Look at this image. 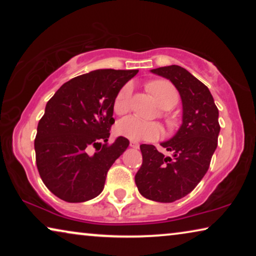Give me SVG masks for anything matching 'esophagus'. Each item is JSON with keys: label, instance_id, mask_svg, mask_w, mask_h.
I'll list each match as a JSON object with an SVG mask.
<instances>
[{"label": "esophagus", "instance_id": "obj_1", "mask_svg": "<svg viewBox=\"0 0 256 256\" xmlns=\"http://www.w3.org/2000/svg\"><path fill=\"white\" fill-rule=\"evenodd\" d=\"M129 146H132V148H135V149H138V142H135V141H130V143H129Z\"/></svg>", "mask_w": 256, "mask_h": 256}]
</instances>
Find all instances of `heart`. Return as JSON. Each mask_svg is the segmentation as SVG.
Here are the masks:
<instances>
[{
    "instance_id": "obj_1",
    "label": "heart",
    "mask_w": 256,
    "mask_h": 256,
    "mask_svg": "<svg viewBox=\"0 0 256 256\" xmlns=\"http://www.w3.org/2000/svg\"><path fill=\"white\" fill-rule=\"evenodd\" d=\"M148 90L155 96L157 102L164 110H171L178 104L180 96L177 90L172 84L166 80H156L148 84ZM132 100V87L126 85L118 90L115 96L113 108L114 112L118 115L126 114L130 110ZM168 127L172 129L174 127V121L169 116H164ZM116 132L124 138H127L132 141H146L152 142L158 140L163 134L162 126L157 122L143 121L141 118L135 116L126 118L121 120L116 126Z\"/></svg>"
}]
</instances>
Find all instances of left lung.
Instances as JSON below:
<instances>
[{
    "label": "left lung",
    "instance_id": "1",
    "mask_svg": "<svg viewBox=\"0 0 256 256\" xmlns=\"http://www.w3.org/2000/svg\"><path fill=\"white\" fill-rule=\"evenodd\" d=\"M174 84L183 102V124L169 141L160 143L172 156L152 144H141L142 166L135 183L143 197L172 202L190 194L208 172L218 146L219 112L208 87L178 65L152 70Z\"/></svg>",
    "mask_w": 256,
    "mask_h": 256
}]
</instances>
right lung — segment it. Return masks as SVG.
<instances>
[{"label":"right lung","instance_id":"1","mask_svg":"<svg viewBox=\"0 0 256 256\" xmlns=\"http://www.w3.org/2000/svg\"><path fill=\"white\" fill-rule=\"evenodd\" d=\"M138 72L96 70L68 80L48 101L34 152L42 180L58 198L82 202L104 190L108 170L129 146L122 136L107 143L114 99Z\"/></svg>","mask_w":256,"mask_h":256}]
</instances>
